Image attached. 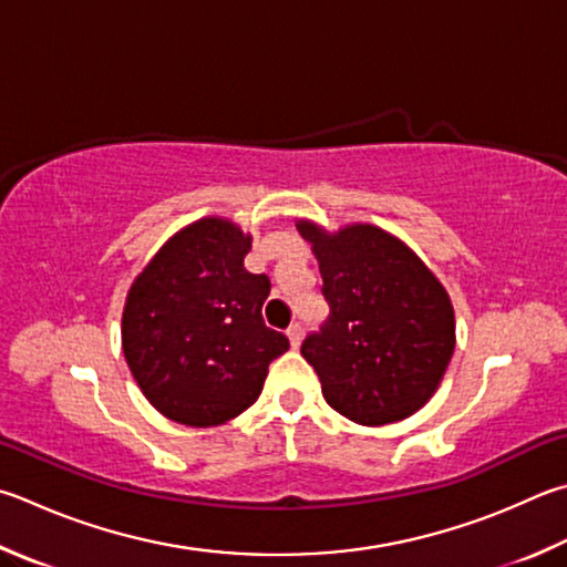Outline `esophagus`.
I'll return each mask as SVG.
<instances>
[{
    "instance_id": "34e87169",
    "label": "esophagus",
    "mask_w": 567,
    "mask_h": 567,
    "mask_svg": "<svg viewBox=\"0 0 567 567\" xmlns=\"http://www.w3.org/2000/svg\"><path fill=\"white\" fill-rule=\"evenodd\" d=\"M287 337H290V344L292 347H300V342H302V324L300 322H292L290 329H287Z\"/></svg>"
}]
</instances>
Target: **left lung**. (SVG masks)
<instances>
[{
    "label": "left lung",
    "mask_w": 567,
    "mask_h": 567,
    "mask_svg": "<svg viewBox=\"0 0 567 567\" xmlns=\"http://www.w3.org/2000/svg\"><path fill=\"white\" fill-rule=\"evenodd\" d=\"M322 272L329 315L302 342L327 404L364 426L414 414L434 394L456 344L454 307L429 267L394 235L352 225L327 235L300 220Z\"/></svg>",
    "instance_id": "obj_1"
}]
</instances>
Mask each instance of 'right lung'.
Masks as SVG:
<instances>
[{"label": "right lung", "mask_w": 567, "mask_h": 567, "mask_svg": "<svg viewBox=\"0 0 567 567\" xmlns=\"http://www.w3.org/2000/svg\"><path fill=\"white\" fill-rule=\"evenodd\" d=\"M250 235L203 218L163 245L133 282L123 310V354L161 414L218 426L260 396L267 367L290 349L262 305L270 277L245 270Z\"/></svg>", "instance_id": "right-lung-1"}]
</instances>
